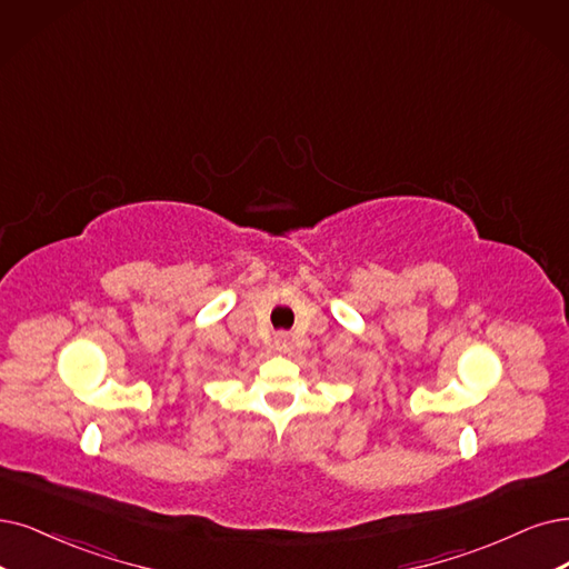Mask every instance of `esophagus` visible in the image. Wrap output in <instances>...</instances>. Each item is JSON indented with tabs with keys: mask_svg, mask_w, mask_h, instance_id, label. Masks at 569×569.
Returning <instances> with one entry per match:
<instances>
[{
	"mask_svg": "<svg viewBox=\"0 0 569 569\" xmlns=\"http://www.w3.org/2000/svg\"><path fill=\"white\" fill-rule=\"evenodd\" d=\"M277 342H279V345H283V342H286V338H279V340H277Z\"/></svg>",
	"mask_w": 569,
	"mask_h": 569,
	"instance_id": "34e87169",
	"label": "esophagus"
}]
</instances>
